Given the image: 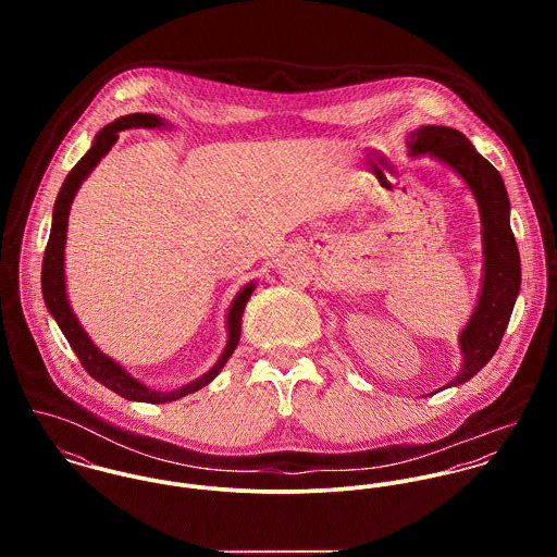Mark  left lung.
Segmentation results:
<instances>
[{
  "instance_id": "left-lung-1",
  "label": "left lung",
  "mask_w": 557,
  "mask_h": 557,
  "mask_svg": "<svg viewBox=\"0 0 557 557\" xmlns=\"http://www.w3.org/2000/svg\"><path fill=\"white\" fill-rule=\"evenodd\" d=\"M407 148L409 157L429 154L448 164L468 184L480 210L482 281L474 313L459 334L461 369L444 386L453 388L470 382L493 358L521 289V259L510 230V201L497 169L478 154L463 133L448 126H420L409 135Z\"/></svg>"
}]
</instances>
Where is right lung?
<instances>
[{
	"mask_svg": "<svg viewBox=\"0 0 557 557\" xmlns=\"http://www.w3.org/2000/svg\"><path fill=\"white\" fill-rule=\"evenodd\" d=\"M128 128H169V122H164L154 113H131V115H122L115 122L107 124L96 137L91 148L85 152V157L73 166V171L66 175L55 206H53V223H51V236L45 248V259H42V298L45 305L49 309V313L58 321L60 330L64 332V336L69 338L73 351L77 354V358L83 364V369L102 386H107L109 391H113L115 395L128 400H141V403H171L177 398L186 397L190 393L201 391L203 386H208L219 373L221 369L227 364V360L232 358V354L236 351L239 343V330H242V315H244V307L248 302V298L255 292V281L244 285L236 294V298L232 300V307L227 311V345L223 349V354L219 356V360L214 362V367L203 373L201 377L193 380L190 384L171 391V393H160L150 386H146L144 382H139L137 377H133L120 362H115L113 358H109L107 354H102L94 341L87 336V332L81 327L79 319L75 315L71 302H69V294H66V272H64V252H66V232H69V216H71V206L75 201V195L83 184V180L94 171V166L100 162L102 157H107V152L115 146L117 141V133L128 131Z\"/></svg>",
	"mask_w": 557,
	"mask_h": 557,
	"instance_id": "add662e5",
	"label": "right lung"
}]
</instances>
